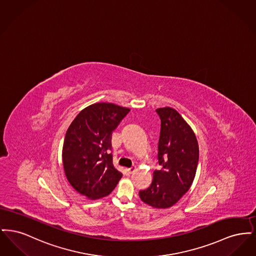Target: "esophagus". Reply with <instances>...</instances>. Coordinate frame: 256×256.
<instances>
[{
  "mask_svg": "<svg viewBox=\"0 0 256 256\" xmlns=\"http://www.w3.org/2000/svg\"><path fill=\"white\" fill-rule=\"evenodd\" d=\"M136 170V168L135 167H132V168H128V169H126V172H128V174H132V172H134Z\"/></svg>",
  "mask_w": 256,
  "mask_h": 256,
  "instance_id": "obj_1",
  "label": "esophagus"
}]
</instances>
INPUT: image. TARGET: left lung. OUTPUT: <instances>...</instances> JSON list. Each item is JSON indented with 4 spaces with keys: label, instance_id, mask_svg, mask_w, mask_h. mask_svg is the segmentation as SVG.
<instances>
[{
    "label": "left lung",
    "instance_id": "8db88e82",
    "mask_svg": "<svg viewBox=\"0 0 256 256\" xmlns=\"http://www.w3.org/2000/svg\"><path fill=\"white\" fill-rule=\"evenodd\" d=\"M161 120L158 160L160 170L154 172L152 182L139 192L143 202L154 208L176 204L195 178L198 145L195 134L182 115L172 108L156 110Z\"/></svg>",
    "mask_w": 256,
    "mask_h": 256
}]
</instances>
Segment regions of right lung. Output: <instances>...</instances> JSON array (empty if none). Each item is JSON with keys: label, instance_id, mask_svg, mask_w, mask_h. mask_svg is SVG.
I'll list each match as a JSON object with an SVG mask.
<instances>
[{"label": "right lung", "instance_id": "add662e5", "mask_svg": "<svg viewBox=\"0 0 256 256\" xmlns=\"http://www.w3.org/2000/svg\"><path fill=\"white\" fill-rule=\"evenodd\" d=\"M130 108L97 102L82 110L68 128L62 148L65 176L90 200L110 195L122 178L113 166L111 134Z\"/></svg>", "mask_w": 256, "mask_h": 256}]
</instances>
